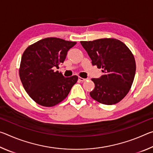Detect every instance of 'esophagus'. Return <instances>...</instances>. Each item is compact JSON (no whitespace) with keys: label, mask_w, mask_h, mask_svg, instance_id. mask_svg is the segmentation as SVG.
Instances as JSON below:
<instances>
[{"label":"esophagus","mask_w":153,"mask_h":153,"mask_svg":"<svg viewBox=\"0 0 153 153\" xmlns=\"http://www.w3.org/2000/svg\"><path fill=\"white\" fill-rule=\"evenodd\" d=\"M78 79H79V81H80V82H85V81H86V80H87L88 79L82 78V77H78Z\"/></svg>","instance_id":"1"}]
</instances>
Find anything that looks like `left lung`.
Here are the masks:
<instances>
[{"instance_id": "8db88e82", "label": "left lung", "mask_w": 153, "mask_h": 153, "mask_svg": "<svg viewBox=\"0 0 153 153\" xmlns=\"http://www.w3.org/2000/svg\"><path fill=\"white\" fill-rule=\"evenodd\" d=\"M92 60V65L102 68V76L92 78L94 89L90 92L93 99L111 105L121 101L130 90L136 74L133 54L125 44L115 38L81 41Z\"/></svg>"}]
</instances>
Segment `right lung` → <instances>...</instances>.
<instances>
[{
  "mask_svg": "<svg viewBox=\"0 0 153 153\" xmlns=\"http://www.w3.org/2000/svg\"><path fill=\"white\" fill-rule=\"evenodd\" d=\"M76 42L46 38L33 43L23 53L19 77L27 94L38 105L53 107L65 98L78 77H65L59 71L67 51Z\"/></svg>",
  "mask_w": 153,
  "mask_h": 153,
  "instance_id": "1",
  "label": "right lung"
}]
</instances>
